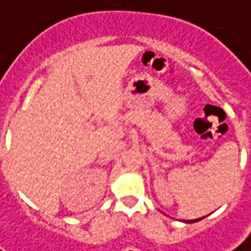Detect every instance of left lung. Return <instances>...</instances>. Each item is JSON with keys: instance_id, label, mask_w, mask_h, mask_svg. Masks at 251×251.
<instances>
[{"instance_id": "8db88e82", "label": "left lung", "mask_w": 251, "mask_h": 251, "mask_svg": "<svg viewBox=\"0 0 251 251\" xmlns=\"http://www.w3.org/2000/svg\"><path fill=\"white\" fill-rule=\"evenodd\" d=\"M206 217V216H204ZM204 217H199V219H193V220H185V223H197V222H200V220H202Z\"/></svg>"}]
</instances>
